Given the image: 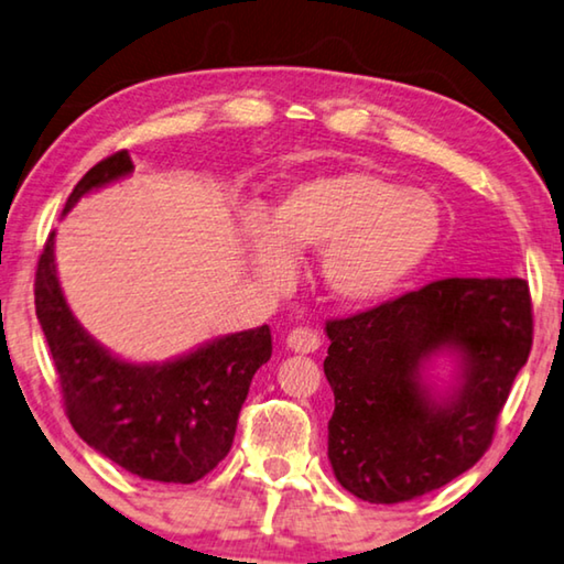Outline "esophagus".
I'll list each match as a JSON object with an SVG mask.
<instances>
[{
  "label": "esophagus",
  "instance_id": "1",
  "mask_svg": "<svg viewBox=\"0 0 564 564\" xmlns=\"http://www.w3.org/2000/svg\"><path fill=\"white\" fill-rule=\"evenodd\" d=\"M319 335L317 330H310V327H294V330L288 335V348L294 352H315L319 348Z\"/></svg>",
  "mask_w": 564,
  "mask_h": 564
}]
</instances>
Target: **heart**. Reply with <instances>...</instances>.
<instances>
[{"label":"heart","mask_w":564,"mask_h":564,"mask_svg":"<svg viewBox=\"0 0 564 564\" xmlns=\"http://www.w3.org/2000/svg\"><path fill=\"white\" fill-rule=\"evenodd\" d=\"M441 209L426 192L370 171H337L294 184L270 221L249 216L245 249L254 280L288 290L294 257L319 254V280L343 305H372L426 262L441 239Z\"/></svg>","instance_id":"obj_1"}]
</instances>
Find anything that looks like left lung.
Listing matches in <instances>:
<instances>
[{"label": "left lung", "instance_id": "8db88e82", "mask_svg": "<svg viewBox=\"0 0 564 564\" xmlns=\"http://www.w3.org/2000/svg\"><path fill=\"white\" fill-rule=\"evenodd\" d=\"M325 333L333 471L358 499L398 505L441 489L489 448L530 358V288L519 276H448L327 319ZM438 351L459 362L457 386L444 397L422 380Z\"/></svg>", "mask_w": 564, "mask_h": 564}]
</instances>
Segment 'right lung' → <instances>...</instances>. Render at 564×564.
I'll return each instance as SVG.
<instances>
[{"label":"right lung","mask_w":564,"mask_h":564,"mask_svg":"<svg viewBox=\"0 0 564 564\" xmlns=\"http://www.w3.org/2000/svg\"><path fill=\"white\" fill-rule=\"evenodd\" d=\"M131 173L128 151L95 163L77 181L63 214L85 194ZM34 310L77 436L151 481L194 484L229 454L254 372L272 358L267 325L216 337L166 362L116 358L67 307L55 267V231L34 274Z\"/></svg>","instance_id":"1"}]
</instances>
